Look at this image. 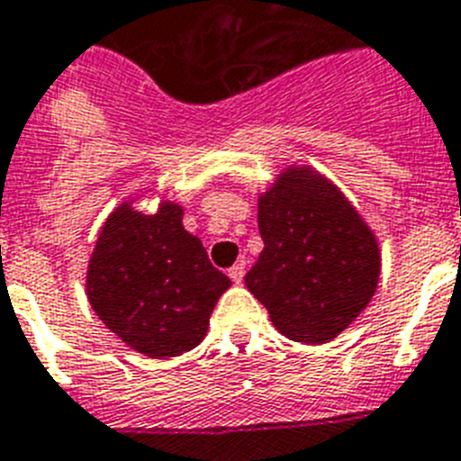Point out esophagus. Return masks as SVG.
<instances>
[{
    "label": "esophagus",
    "mask_w": 461,
    "mask_h": 461,
    "mask_svg": "<svg viewBox=\"0 0 461 461\" xmlns=\"http://www.w3.org/2000/svg\"><path fill=\"white\" fill-rule=\"evenodd\" d=\"M227 275H230V279L234 284H241L243 275H246V267H243V263H237V265H231L230 269H227Z\"/></svg>",
    "instance_id": "34e87169"
}]
</instances>
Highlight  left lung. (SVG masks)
<instances>
[{"mask_svg": "<svg viewBox=\"0 0 461 461\" xmlns=\"http://www.w3.org/2000/svg\"><path fill=\"white\" fill-rule=\"evenodd\" d=\"M265 249L246 286L286 339L327 343L360 315L379 284L372 230L331 182L291 167L258 201Z\"/></svg>", "mask_w": 461, "mask_h": 461, "instance_id": "1", "label": "left lung"}]
</instances>
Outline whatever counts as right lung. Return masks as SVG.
<instances>
[{
  "instance_id": "obj_1",
  "label": "right lung",
  "mask_w": 461,
  "mask_h": 461,
  "mask_svg": "<svg viewBox=\"0 0 461 461\" xmlns=\"http://www.w3.org/2000/svg\"><path fill=\"white\" fill-rule=\"evenodd\" d=\"M230 286L170 201L153 215L130 203L111 212L87 272V298L99 320L130 348L160 360L203 340Z\"/></svg>"
}]
</instances>
